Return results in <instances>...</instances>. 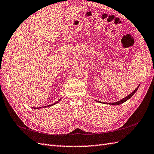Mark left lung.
Listing matches in <instances>:
<instances>
[{
    "label": "left lung",
    "mask_w": 154,
    "mask_h": 154,
    "mask_svg": "<svg viewBox=\"0 0 154 154\" xmlns=\"http://www.w3.org/2000/svg\"><path fill=\"white\" fill-rule=\"evenodd\" d=\"M140 84H139L138 85V87L134 90V91L131 93V94H129V95H127V97H125V98H123V99H122V100H119V101H117V102H116V103H104V104H110V105H119V104H122V103H125V101H127V100H129L131 97H133V95L134 94V93H136V91H137V89H138V88H139V86H140Z\"/></svg>",
    "instance_id": "1"
}]
</instances>
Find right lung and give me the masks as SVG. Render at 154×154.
<instances>
[{
  "mask_svg": "<svg viewBox=\"0 0 154 154\" xmlns=\"http://www.w3.org/2000/svg\"><path fill=\"white\" fill-rule=\"evenodd\" d=\"M61 99H60L58 101H57V102L56 103H54V104H50V105H48V106H44V108H46V107H50V106H53V105H55V104H57L59 101H60V100H61ZM44 107H38V108H33L34 109H40V108H44Z\"/></svg>",
  "mask_w": 154,
  "mask_h": 154,
  "instance_id": "1",
  "label": "right lung"
}]
</instances>
